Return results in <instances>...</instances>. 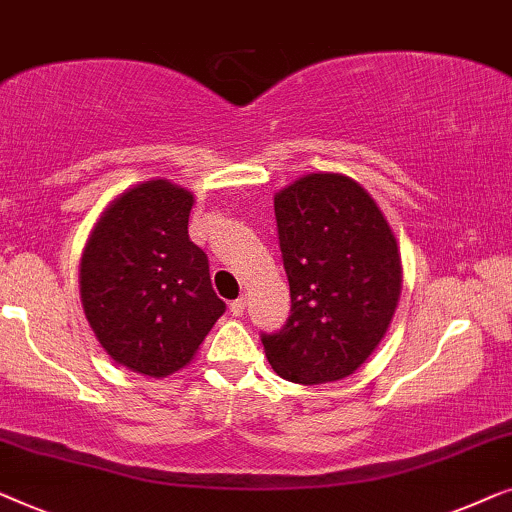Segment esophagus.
Here are the masks:
<instances>
[{"mask_svg":"<svg viewBox=\"0 0 512 512\" xmlns=\"http://www.w3.org/2000/svg\"><path fill=\"white\" fill-rule=\"evenodd\" d=\"M229 311H232V315H236V318H241L243 311H246V297L234 299L232 304H229Z\"/></svg>","mask_w":512,"mask_h":512,"instance_id":"esophagus-1","label":"esophagus"}]
</instances>
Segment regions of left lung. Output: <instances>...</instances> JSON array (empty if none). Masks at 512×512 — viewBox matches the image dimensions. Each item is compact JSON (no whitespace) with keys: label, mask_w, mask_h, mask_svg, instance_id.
<instances>
[{"label":"left lung","mask_w":512,"mask_h":512,"mask_svg":"<svg viewBox=\"0 0 512 512\" xmlns=\"http://www.w3.org/2000/svg\"><path fill=\"white\" fill-rule=\"evenodd\" d=\"M292 315L262 334L280 378L322 385L355 373L397 311V239L369 192L343 174L301 176L273 197Z\"/></svg>","instance_id":"8db88e82"}]
</instances>
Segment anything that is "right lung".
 Masks as SVG:
<instances>
[{"instance_id": "1", "label": "right lung", "mask_w": 512, "mask_h": 512, "mask_svg": "<svg viewBox=\"0 0 512 512\" xmlns=\"http://www.w3.org/2000/svg\"><path fill=\"white\" fill-rule=\"evenodd\" d=\"M194 197L153 178L120 192L81 257V301L115 364L150 378L185 369L225 313L208 257L187 234Z\"/></svg>"}]
</instances>
